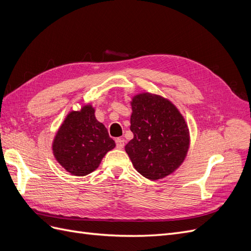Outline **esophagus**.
<instances>
[{
    "label": "esophagus",
    "mask_w": 251,
    "mask_h": 251,
    "mask_svg": "<svg viewBox=\"0 0 251 251\" xmlns=\"http://www.w3.org/2000/svg\"><path fill=\"white\" fill-rule=\"evenodd\" d=\"M115 142H116V148L119 149V150H121V149H123V148L125 147V140H124V139L117 138V139L115 140Z\"/></svg>",
    "instance_id": "obj_1"
}]
</instances>
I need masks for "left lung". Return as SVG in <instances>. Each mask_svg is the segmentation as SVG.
I'll use <instances>...</instances> for the list:
<instances>
[{
  "instance_id": "left-lung-1",
  "label": "left lung",
  "mask_w": 251,
  "mask_h": 251,
  "mask_svg": "<svg viewBox=\"0 0 251 251\" xmlns=\"http://www.w3.org/2000/svg\"><path fill=\"white\" fill-rule=\"evenodd\" d=\"M134 138L126 151L139 174L150 180L162 179L184 161L189 131L184 117L166 98L141 93L131 101Z\"/></svg>"
}]
</instances>
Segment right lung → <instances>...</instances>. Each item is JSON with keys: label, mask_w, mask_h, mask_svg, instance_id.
<instances>
[{"label": "right lung", "mask_w": 251, "mask_h": 251, "mask_svg": "<svg viewBox=\"0 0 251 251\" xmlns=\"http://www.w3.org/2000/svg\"><path fill=\"white\" fill-rule=\"evenodd\" d=\"M94 113L91 104L70 112L52 143L57 162L74 176H86L95 171L104 155L115 148V141Z\"/></svg>", "instance_id": "right-lung-1"}]
</instances>
